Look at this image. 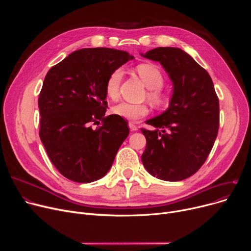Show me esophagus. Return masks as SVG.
Segmentation results:
<instances>
[{
	"label": "esophagus",
	"mask_w": 251,
	"mask_h": 251,
	"mask_svg": "<svg viewBox=\"0 0 251 251\" xmlns=\"http://www.w3.org/2000/svg\"><path fill=\"white\" fill-rule=\"evenodd\" d=\"M129 128L132 130V131H136V130H138V127L133 123V122H129Z\"/></svg>",
	"instance_id": "esophagus-1"
}]
</instances>
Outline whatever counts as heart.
<instances>
[{"label": "heart", "instance_id": "obj_1", "mask_svg": "<svg viewBox=\"0 0 251 251\" xmlns=\"http://www.w3.org/2000/svg\"><path fill=\"white\" fill-rule=\"evenodd\" d=\"M135 73L141 79L149 90L146 98L155 107H163L168 102V96L163 90L165 77L157 66L150 63H142L135 67ZM124 72L121 68L114 69L107 77L104 83V92L112 100H118L120 98V89ZM113 113L130 121H138L150 114V108L147 103L133 104L121 102L113 108Z\"/></svg>", "mask_w": 251, "mask_h": 251}]
</instances>
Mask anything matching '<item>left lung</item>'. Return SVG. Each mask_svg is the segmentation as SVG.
I'll return each mask as SVG.
<instances>
[{
    "instance_id": "8db88e82",
    "label": "left lung",
    "mask_w": 251,
    "mask_h": 251,
    "mask_svg": "<svg viewBox=\"0 0 251 251\" xmlns=\"http://www.w3.org/2000/svg\"><path fill=\"white\" fill-rule=\"evenodd\" d=\"M162 64L174 89L166 112L147 121L154 130L141 128L147 147L143 166L165 181L189 178L206 161L218 135L219 98L209 74L178 48H156L142 55Z\"/></svg>"
}]
</instances>
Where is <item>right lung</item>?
I'll list each match as a JSON object with an SVG mask.
<instances>
[{
	"label": "right lung",
	"instance_id": "obj_1",
	"mask_svg": "<svg viewBox=\"0 0 251 251\" xmlns=\"http://www.w3.org/2000/svg\"><path fill=\"white\" fill-rule=\"evenodd\" d=\"M132 59L124 50L81 49L47 73L38 98L39 137L52 165L67 179L90 183L112 167L129 128L122 117L104 116V83L114 69ZM100 121V126L92 127Z\"/></svg>",
	"mask_w": 251,
	"mask_h": 251
}]
</instances>
